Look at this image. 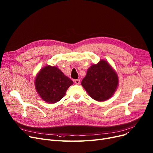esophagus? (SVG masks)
<instances>
[{
	"instance_id": "obj_1",
	"label": "esophagus",
	"mask_w": 153,
	"mask_h": 153,
	"mask_svg": "<svg viewBox=\"0 0 153 153\" xmlns=\"http://www.w3.org/2000/svg\"><path fill=\"white\" fill-rule=\"evenodd\" d=\"M74 82L78 85L80 84V80H79V79H76V80H74Z\"/></svg>"
}]
</instances>
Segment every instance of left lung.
Here are the masks:
<instances>
[{
  "label": "left lung",
  "mask_w": 153,
  "mask_h": 153,
  "mask_svg": "<svg viewBox=\"0 0 153 153\" xmlns=\"http://www.w3.org/2000/svg\"><path fill=\"white\" fill-rule=\"evenodd\" d=\"M119 78L110 64L101 59L88 69L81 85L89 96L97 101H105L111 98L117 90Z\"/></svg>",
  "instance_id": "1"
}]
</instances>
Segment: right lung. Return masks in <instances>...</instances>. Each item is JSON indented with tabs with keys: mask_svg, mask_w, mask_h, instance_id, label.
<instances>
[{
	"mask_svg": "<svg viewBox=\"0 0 153 153\" xmlns=\"http://www.w3.org/2000/svg\"><path fill=\"white\" fill-rule=\"evenodd\" d=\"M35 88L45 102L53 104L61 100L73 81L56 66L45 65L35 78Z\"/></svg>",
	"mask_w": 153,
	"mask_h": 153,
	"instance_id": "obj_1",
	"label": "right lung"
}]
</instances>
